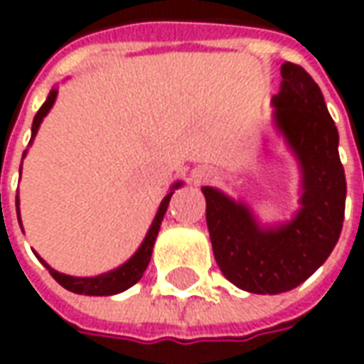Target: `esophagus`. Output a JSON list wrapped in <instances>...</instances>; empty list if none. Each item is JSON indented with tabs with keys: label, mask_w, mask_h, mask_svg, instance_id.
I'll return each mask as SVG.
<instances>
[{
	"label": "esophagus",
	"mask_w": 364,
	"mask_h": 364,
	"mask_svg": "<svg viewBox=\"0 0 364 364\" xmlns=\"http://www.w3.org/2000/svg\"><path fill=\"white\" fill-rule=\"evenodd\" d=\"M208 177H210V169H208V167H205V166H200V167H197V169H193V173H191V179H193L195 183L206 181Z\"/></svg>",
	"instance_id": "obj_1"
}]
</instances>
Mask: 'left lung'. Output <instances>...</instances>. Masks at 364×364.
I'll return each mask as SVG.
<instances>
[{
  "label": "left lung",
  "instance_id": "left-lung-1",
  "mask_svg": "<svg viewBox=\"0 0 364 364\" xmlns=\"http://www.w3.org/2000/svg\"><path fill=\"white\" fill-rule=\"evenodd\" d=\"M281 77L271 124L296 164L294 214L263 222L244 198L210 185L200 189L214 259L232 284L253 294L296 289L323 265L343 226L347 183L336 122L306 70L284 62Z\"/></svg>",
  "mask_w": 364,
  "mask_h": 364
}]
</instances>
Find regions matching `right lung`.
I'll return each mask as SVG.
<instances>
[{
	"mask_svg": "<svg viewBox=\"0 0 364 364\" xmlns=\"http://www.w3.org/2000/svg\"><path fill=\"white\" fill-rule=\"evenodd\" d=\"M56 97H58V85H54L46 97V101L44 105L38 109V112L35 114V119H33V128H31V142L28 146L33 144L35 140V136L38 134V128L43 124L44 117L50 112V109L56 103ZM27 156V150L23 151V158ZM23 166V164H21ZM19 173H21V167H19ZM179 187H183V181H175L169 191H167V195L161 198V203L158 206V213L154 216V220H151L150 228L146 232V236H144L142 244L138 245V250H136L130 257H128L122 265H119L117 269H111V271H107V273L95 274V277H72V274L66 273H60L56 269H52L46 261L35 252V255L38 257V261L43 263L44 267L50 271V274L56 279V281L68 289L70 292H75V294H85V296H112V294H119V292H124L127 289H130L132 284L142 279L144 271L148 267V263H150L151 252H154V244H156V237H158L159 226H161V220H164V216H166L167 206H169V200L173 197V193ZM15 205H17V218H19V226L23 230V224H21V210H19V195L15 198Z\"/></svg>",
	"mask_w": 364,
	"mask_h": 364,
	"instance_id": "obj_1",
	"label": "right lung"
}]
</instances>
